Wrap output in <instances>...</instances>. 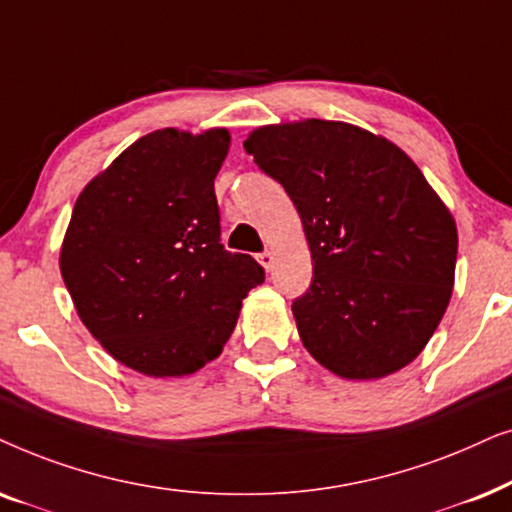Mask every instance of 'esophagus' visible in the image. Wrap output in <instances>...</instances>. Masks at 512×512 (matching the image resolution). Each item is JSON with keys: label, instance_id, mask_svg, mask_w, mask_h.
Returning <instances> with one entry per match:
<instances>
[{"label": "esophagus", "instance_id": "1", "mask_svg": "<svg viewBox=\"0 0 512 512\" xmlns=\"http://www.w3.org/2000/svg\"><path fill=\"white\" fill-rule=\"evenodd\" d=\"M257 260H260V264H262V267L267 269V271L274 269V260H276V257H274V252L264 250V252H260V255H257Z\"/></svg>", "mask_w": 512, "mask_h": 512}]
</instances>
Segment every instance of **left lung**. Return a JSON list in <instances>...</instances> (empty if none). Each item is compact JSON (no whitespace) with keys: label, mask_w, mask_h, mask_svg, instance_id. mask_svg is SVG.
Masks as SVG:
<instances>
[{"label":"left lung","mask_w":512,"mask_h":512,"mask_svg":"<svg viewBox=\"0 0 512 512\" xmlns=\"http://www.w3.org/2000/svg\"><path fill=\"white\" fill-rule=\"evenodd\" d=\"M243 147L302 217L313 278L292 313L306 351L344 379L412 363L445 316L459 248L417 163L381 135L323 119L262 126Z\"/></svg>","instance_id":"obj_1"}]
</instances>
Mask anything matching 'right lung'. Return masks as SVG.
<instances>
[{"instance_id":"1","label":"right lung","mask_w":512,"mask_h":512,"mask_svg":"<svg viewBox=\"0 0 512 512\" xmlns=\"http://www.w3.org/2000/svg\"><path fill=\"white\" fill-rule=\"evenodd\" d=\"M229 140L227 128L149 133L74 203L60 274L102 349L147 377H185L220 356L264 283L260 264L220 243L215 177Z\"/></svg>"}]
</instances>
